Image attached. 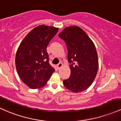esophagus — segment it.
I'll use <instances>...</instances> for the list:
<instances>
[{"label": "esophagus", "mask_w": 121, "mask_h": 121, "mask_svg": "<svg viewBox=\"0 0 121 121\" xmlns=\"http://www.w3.org/2000/svg\"><path fill=\"white\" fill-rule=\"evenodd\" d=\"M62 66H63V63H58V64L57 65V68H58V69H60V68Z\"/></svg>", "instance_id": "1"}]
</instances>
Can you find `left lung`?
<instances>
[{
	"mask_svg": "<svg viewBox=\"0 0 121 121\" xmlns=\"http://www.w3.org/2000/svg\"><path fill=\"white\" fill-rule=\"evenodd\" d=\"M58 37L66 43L71 68L70 77L63 80V84L72 92H82L92 84L98 72L99 63L95 45L78 26L66 27Z\"/></svg>",
	"mask_w": 121,
	"mask_h": 121,
	"instance_id": "left-lung-1",
	"label": "left lung"
}]
</instances>
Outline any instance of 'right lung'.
<instances>
[{
  "instance_id": "1",
  "label": "right lung",
  "mask_w": 121,
  "mask_h": 121,
  "mask_svg": "<svg viewBox=\"0 0 121 121\" xmlns=\"http://www.w3.org/2000/svg\"><path fill=\"white\" fill-rule=\"evenodd\" d=\"M58 30L52 26H37L25 37L17 50V72L22 82L30 88L43 87L55 71L49 63L46 48Z\"/></svg>"
}]
</instances>
